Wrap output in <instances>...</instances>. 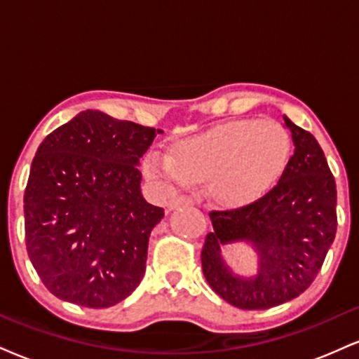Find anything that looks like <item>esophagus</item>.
<instances>
[{
	"mask_svg": "<svg viewBox=\"0 0 359 359\" xmlns=\"http://www.w3.org/2000/svg\"><path fill=\"white\" fill-rule=\"evenodd\" d=\"M192 204V198L185 197V196H179L175 198H172L170 202H168V210H174L177 207H182V205H191Z\"/></svg>",
	"mask_w": 359,
	"mask_h": 359,
	"instance_id": "1",
	"label": "esophagus"
}]
</instances>
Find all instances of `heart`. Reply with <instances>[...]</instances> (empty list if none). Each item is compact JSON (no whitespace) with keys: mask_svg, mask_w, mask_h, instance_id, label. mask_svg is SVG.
Segmentation results:
<instances>
[{"mask_svg":"<svg viewBox=\"0 0 359 359\" xmlns=\"http://www.w3.org/2000/svg\"><path fill=\"white\" fill-rule=\"evenodd\" d=\"M291 155V138L274 120H232L180 142L172 155L149 154L145 170L163 185L205 182L215 204L236 209L264 197Z\"/></svg>","mask_w":359,"mask_h":359,"instance_id":"b5f03b06","label":"heart"}]
</instances>
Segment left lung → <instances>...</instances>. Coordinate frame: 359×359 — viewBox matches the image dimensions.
<instances>
[{"label":"left lung","mask_w":359,"mask_h":359,"mask_svg":"<svg viewBox=\"0 0 359 359\" xmlns=\"http://www.w3.org/2000/svg\"><path fill=\"white\" fill-rule=\"evenodd\" d=\"M294 155L278 185L236 210H212L214 231L201 261L209 286L241 309H269L311 286L336 236V184L325 152L309 132L284 115ZM245 242L258 256V271L241 276L222 257L227 243Z\"/></svg>","instance_id":"1"}]
</instances>
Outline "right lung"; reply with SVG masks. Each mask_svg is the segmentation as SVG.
Listing matches in <instances>:
<instances>
[{"label":"right lung","mask_w":359,"mask_h":359,"mask_svg":"<svg viewBox=\"0 0 359 359\" xmlns=\"http://www.w3.org/2000/svg\"><path fill=\"white\" fill-rule=\"evenodd\" d=\"M158 132L85 110L38 147L25 191V234L51 294L100 309L140 284L163 209L142 196L138 165Z\"/></svg>","instance_id":"right-lung-1"}]
</instances>
